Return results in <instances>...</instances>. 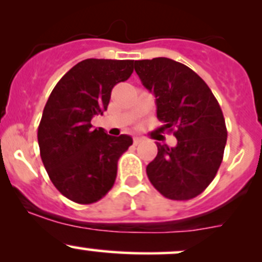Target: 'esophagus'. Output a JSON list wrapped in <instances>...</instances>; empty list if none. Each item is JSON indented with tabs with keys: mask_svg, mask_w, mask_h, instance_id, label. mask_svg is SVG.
I'll return each instance as SVG.
<instances>
[{
	"mask_svg": "<svg viewBox=\"0 0 262 262\" xmlns=\"http://www.w3.org/2000/svg\"><path fill=\"white\" fill-rule=\"evenodd\" d=\"M142 141H143V139H142L141 137H134V139H133V143H134V146H138V144L141 143Z\"/></svg>",
	"mask_w": 262,
	"mask_h": 262,
	"instance_id": "34e87169",
	"label": "esophagus"
}]
</instances>
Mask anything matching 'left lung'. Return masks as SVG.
I'll use <instances>...</instances> for the list:
<instances>
[{
    "instance_id": "obj_1",
    "label": "left lung",
    "mask_w": 262,
    "mask_h": 262,
    "mask_svg": "<svg viewBox=\"0 0 262 262\" xmlns=\"http://www.w3.org/2000/svg\"><path fill=\"white\" fill-rule=\"evenodd\" d=\"M137 75L153 92L157 118L178 139L176 147L157 143L147 166L150 184L171 200L202 194L223 160L227 128L213 92L191 68L170 58L136 60Z\"/></svg>"
}]
</instances>
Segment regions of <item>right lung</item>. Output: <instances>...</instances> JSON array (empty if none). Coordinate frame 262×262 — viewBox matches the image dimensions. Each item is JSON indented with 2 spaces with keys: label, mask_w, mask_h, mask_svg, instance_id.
I'll use <instances>...</instances> for the list:
<instances>
[{
  "label": "right lung",
  "mask_w": 262,
  "mask_h": 262,
  "mask_svg": "<svg viewBox=\"0 0 262 262\" xmlns=\"http://www.w3.org/2000/svg\"><path fill=\"white\" fill-rule=\"evenodd\" d=\"M134 60L84 59L53 89L38 128L40 157L50 181L67 199L92 204L114 185L120 156L132 137L94 129L91 119L107 109L112 90L133 73Z\"/></svg>",
  "instance_id": "obj_1"
}]
</instances>
